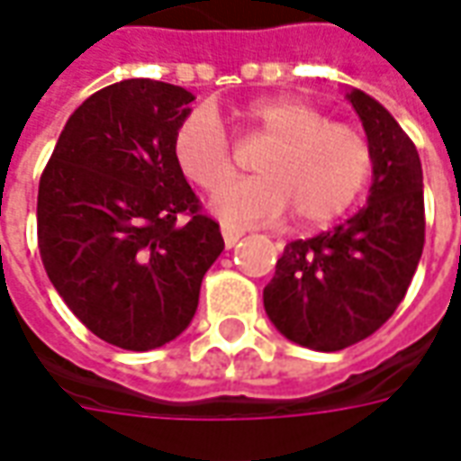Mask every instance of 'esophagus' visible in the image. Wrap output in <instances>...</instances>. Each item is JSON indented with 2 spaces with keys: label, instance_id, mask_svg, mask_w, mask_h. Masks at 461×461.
Returning a JSON list of instances; mask_svg holds the SVG:
<instances>
[{
  "label": "esophagus",
  "instance_id": "1",
  "mask_svg": "<svg viewBox=\"0 0 461 461\" xmlns=\"http://www.w3.org/2000/svg\"><path fill=\"white\" fill-rule=\"evenodd\" d=\"M244 237V230L240 227H230V224H221V240H224V247L231 249L237 241Z\"/></svg>",
  "mask_w": 461,
  "mask_h": 461
}]
</instances>
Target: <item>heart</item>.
<instances>
[{
	"mask_svg": "<svg viewBox=\"0 0 461 461\" xmlns=\"http://www.w3.org/2000/svg\"><path fill=\"white\" fill-rule=\"evenodd\" d=\"M249 139L271 144L257 161L258 178L221 185L234 176L230 139L212 107L187 114L173 136V158L190 183L212 193L210 212L227 224H274L295 210L300 227H322L359 197L371 176V146L359 129L332 122L298 97H274L241 112Z\"/></svg>",
	"mask_w": 461,
	"mask_h": 461,
	"instance_id": "b5f03b06",
	"label": "heart"
}]
</instances>
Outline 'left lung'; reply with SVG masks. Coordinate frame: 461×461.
<instances>
[{
    "instance_id": "8db88e82",
    "label": "left lung",
    "mask_w": 461,
    "mask_h": 461,
    "mask_svg": "<svg viewBox=\"0 0 461 461\" xmlns=\"http://www.w3.org/2000/svg\"><path fill=\"white\" fill-rule=\"evenodd\" d=\"M371 146L369 200L335 230L285 244L264 288L268 320L285 339L339 352L366 339L405 298L425 244L422 166L391 112L349 90Z\"/></svg>"
}]
</instances>
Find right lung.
I'll list each match as a JSON object with an SVG mask.
<instances>
[{
    "mask_svg": "<svg viewBox=\"0 0 461 461\" xmlns=\"http://www.w3.org/2000/svg\"><path fill=\"white\" fill-rule=\"evenodd\" d=\"M193 100L144 77L102 87L70 114L39 183V249L53 288L92 335L131 352L185 332L224 249L173 158Z\"/></svg>",
    "mask_w": 461,
    "mask_h": 461,
    "instance_id": "1",
    "label": "right lung"
}]
</instances>
